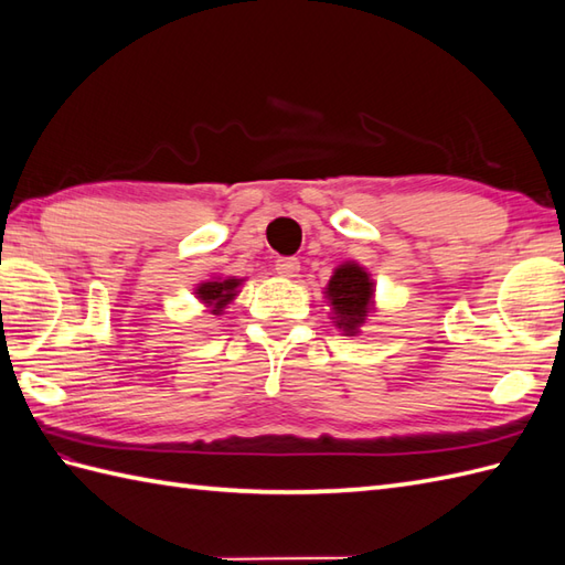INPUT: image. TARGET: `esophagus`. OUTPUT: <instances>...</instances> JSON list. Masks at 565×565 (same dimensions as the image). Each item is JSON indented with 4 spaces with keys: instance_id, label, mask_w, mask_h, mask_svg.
Wrapping results in <instances>:
<instances>
[{
    "instance_id": "1",
    "label": "esophagus",
    "mask_w": 565,
    "mask_h": 565,
    "mask_svg": "<svg viewBox=\"0 0 565 565\" xmlns=\"http://www.w3.org/2000/svg\"><path fill=\"white\" fill-rule=\"evenodd\" d=\"M298 269H300L298 257H279L277 259V274H281V277H286V279L296 277Z\"/></svg>"
}]
</instances>
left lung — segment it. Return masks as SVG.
Listing matches in <instances>:
<instances>
[{"instance_id":"left-lung-1","label":"left lung","mask_w":565,"mask_h":565,"mask_svg":"<svg viewBox=\"0 0 565 565\" xmlns=\"http://www.w3.org/2000/svg\"><path fill=\"white\" fill-rule=\"evenodd\" d=\"M324 294L334 308L337 324L342 327L347 334H356L365 320V315L371 310L373 281L369 277V271H363V267L353 265V262H347V265L337 267Z\"/></svg>"}]
</instances>
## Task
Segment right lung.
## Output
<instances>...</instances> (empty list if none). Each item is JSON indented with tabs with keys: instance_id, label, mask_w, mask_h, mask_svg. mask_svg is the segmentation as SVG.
Segmentation results:
<instances>
[{
	"instance_id": "1",
	"label": "right lung",
	"mask_w": 565,
	"mask_h": 565,
	"mask_svg": "<svg viewBox=\"0 0 565 565\" xmlns=\"http://www.w3.org/2000/svg\"><path fill=\"white\" fill-rule=\"evenodd\" d=\"M238 286H241V279L204 281V284H200V288H196V296L202 298V303L212 308L214 315H218L223 308L231 303L235 291H238Z\"/></svg>"
}]
</instances>
